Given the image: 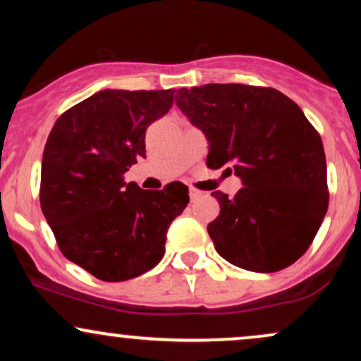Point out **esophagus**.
<instances>
[{"instance_id": "1", "label": "esophagus", "mask_w": 361, "mask_h": 361, "mask_svg": "<svg viewBox=\"0 0 361 361\" xmlns=\"http://www.w3.org/2000/svg\"><path fill=\"white\" fill-rule=\"evenodd\" d=\"M190 200L192 202H195V200H198V198L202 197V192L200 190H195V188H190Z\"/></svg>"}]
</instances>
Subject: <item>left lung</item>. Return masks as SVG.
<instances>
[{
    "mask_svg": "<svg viewBox=\"0 0 361 361\" xmlns=\"http://www.w3.org/2000/svg\"><path fill=\"white\" fill-rule=\"evenodd\" d=\"M176 105L209 140L207 166L241 178L214 192L221 214L207 231L224 259L271 273L309 250L327 212L326 156L304 111L279 90L204 85L178 90Z\"/></svg>",
    "mask_w": 361,
    "mask_h": 361,
    "instance_id": "obj_1",
    "label": "left lung"
}]
</instances>
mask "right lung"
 <instances>
[{
  "label": "right lung",
  "mask_w": 361,
  "mask_h": 361,
  "mask_svg": "<svg viewBox=\"0 0 361 361\" xmlns=\"http://www.w3.org/2000/svg\"><path fill=\"white\" fill-rule=\"evenodd\" d=\"M175 90H103L61 115L42 156L40 207L62 255L103 281L135 279L164 256L188 186L140 190L123 175L146 157V130Z\"/></svg>",
  "instance_id": "1"
}]
</instances>
